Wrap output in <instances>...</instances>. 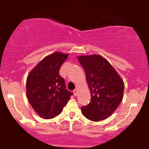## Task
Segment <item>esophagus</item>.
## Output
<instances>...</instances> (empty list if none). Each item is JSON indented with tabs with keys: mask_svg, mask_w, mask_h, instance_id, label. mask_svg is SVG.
I'll use <instances>...</instances> for the list:
<instances>
[{
	"mask_svg": "<svg viewBox=\"0 0 149 149\" xmlns=\"http://www.w3.org/2000/svg\"><path fill=\"white\" fill-rule=\"evenodd\" d=\"M77 92H78V89L76 88L73 90V94H74V96H77Z\"/></svg>",
	"mask_w": 149,
	"mask_h": 149,
	"instance_id": "esophagus-1",
	"label": "esophagus"
}]
</instances>
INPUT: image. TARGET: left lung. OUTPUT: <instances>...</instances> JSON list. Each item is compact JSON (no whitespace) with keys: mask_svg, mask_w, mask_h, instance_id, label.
<instances>
[{"mask_svg":"<svg viewBox=\"0 0 149 149\" xmlns=\"http://www.w3.org/2000/svg\"><path fill=\"white\" fill-rule=\"evenodd\" d=\"M78 60L85 71L91 101L81 107L83 115L99 121L110 116L123 99L124 83L115 69L99 55H82Z\"/></svg>","mask_w":149,"mask_h":149,"instance_id":"obj_1","label":"left lung"}]
</instances>
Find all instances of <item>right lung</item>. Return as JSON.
<instances>
[{"mask_svg":"<svg viewBox=\"0 0 149 149\" xmlns=\"http://www.w3.org/2000/svg\"><path fill=\"white\" fill-rule=\"evenodd\" d=\"M69 56L55 52L44 57L30 71L26 81L27 97L35 111L44 119L61 113L73 93L66 89L59 71Z\"/></svg>","mask_w":149,"mask_h":149,"instance_id":"right-lung-1","label":"right lung"}]
</instances>
